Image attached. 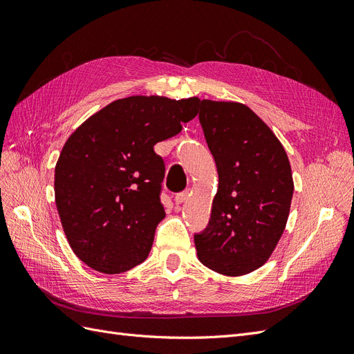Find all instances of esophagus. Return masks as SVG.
<instances>
[{
	"label": "esophagus",
	"mask_w": 354,
	"mask_h": 354,
	"mask_svg": "<svg viewBox=\"0 0 354 354\" xmlns=\"http://www.w3.org/2000/svg\"><path fill=\"white\" fill-rule=\"evenodd\" d=\"M189 196H190L189 190H185V192H181V194H177V195H176V198H174V201H176V205H181V203H183Z\"/></svg>",
	"instance_id": "34e87169"
}]
</instances>
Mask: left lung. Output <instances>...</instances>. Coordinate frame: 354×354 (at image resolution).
I'll return each mask as SVG.
<instances>
[{"label":"left lung","mask_w":354,"mask_h":354,"mask_svg":"<svg viewBox=\"0 0 354 354\" xmlns=\"http://www.w3.org/2000/svg\"><path fill=\"white\" fill-rule=\"evenodd\" d=\"M199 122L218 173L207 229L195 234L199 261L226 276L248 274L270 259L294 194L282 143L236 102L199 100Z\"/></svg>","instance_id":"8db88e82"}]
</instances>
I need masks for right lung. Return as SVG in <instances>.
Listing matches in <instances>:
<instances>
[{"label":"right lung","instance_id":"add662e5","mask_svg":"<svg viewBox=\"0 0 354 354\" xmlns=\"http://www.w3.org/2000/svg\"><path fill=\"white\" fill-rule=\"evenodd\" d=\"M199 99L131 95L90 116L63 146L55 169L56 207L71 248L102 273L143 263L165 217L164 160L153 146L198 115Z\"/></svg>","mask_w":354,"mask_h":354}]
</instances>
